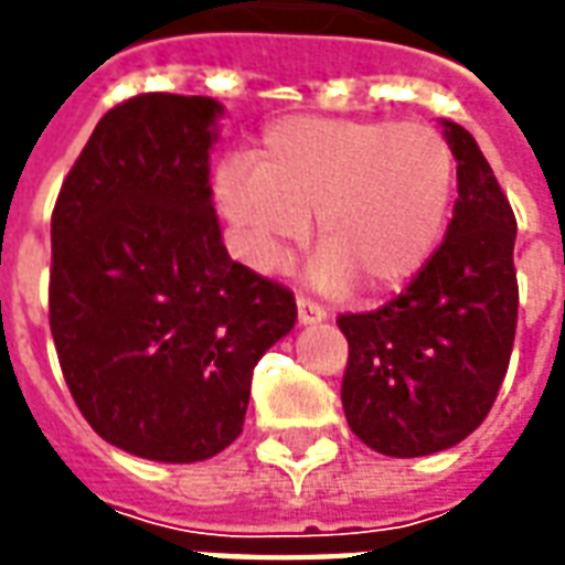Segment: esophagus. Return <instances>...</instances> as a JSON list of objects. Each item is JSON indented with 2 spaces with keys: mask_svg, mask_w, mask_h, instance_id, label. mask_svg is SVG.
Wrapping results in <instances>:
<instances>
[{
  "mask_svg": "<svg viewBox=\"0 0 565 565\" xmlns=\"http://www.w3.org/2000/svg\"><path fill=\"white\" fill-rule=\"evenodd\" d=\"M296 318H299V323H320V320H327V308L299 296V302H296Z\"/></svg>",
  "mask_w": 565,
  "mask_h": 565,
  "instance_id": "34e87169",
  "label": "esophagus"
}]
</instances>
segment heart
<instances>
[{
  "instance_id": "obj_1",
  "label": "heart",
  "mask_w": 565,
  "mask_h": 565,
  "mask_svg": "<svg viewBox=\"0 0 565 565\" xmlns=\"http://www.w3.org/2000/svg\"><path fill=\"white\" fill-rule=\"evenodd\" d=\"M454 196V153L436 129L399 120L294 117L271 127L254 169L217 178L223 214L257 266H275L318 217L315 278L399 290L436 254Z\"/></svg>"
}]
</instances>
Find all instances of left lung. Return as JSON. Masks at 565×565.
Segmentation results:
<instances>
[{"label": "left lung", "instance_id": "1", "mask_svg": "<svg viewBox=\"0 0 565 565\" xmlns=\"http://www.w3.org/2000/svg\"><path fill=\"white\" fill-rule=\"evenodd\" d=\"M441 124L460 193L445 242L387 306L335 320L348 339V426L387 457H426L478 429L518 330L514 211L478 141Z\"/></svg>", "mask_w": 565, "mask_h": 565}]
</instances>
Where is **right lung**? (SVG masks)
I'll return each mask as SVG.
<instances>
[{"mask_svg": "<svg viewBox=\"0 0 565 565\" xmlns=\"http://www.w3.org/2000/svg\"><path fill=\"white\" fill-rule=\"evenodd\" d=\"M223 105L141 93L111 108L51 217V332L72 399L115 448L196 462L245 426L294 294L226 254L209 150Z\"/></svg>", "mask_w": 565, "mask_h": 565, "instance_id": "add662e5", "label": "right lung"}]
</instances>
